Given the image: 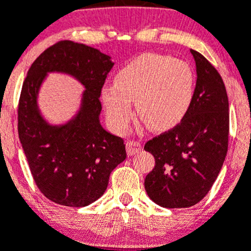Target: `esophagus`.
Segmentation results:
<instances>
[{
  "mask_svg": "<svg viewBox=\"0 0 251 251\" xmlns=\"http://www.w3.org/2000/svg\"><path fill=\"white\" fill-rule=\"evenodd\" d=\"M142 150V143L140 141H135V140H128L126 142V151H127L128 155H132L135 153H137L138 151Z\"/></svg>",
  "mask_w": 251,
  "mask_h": 251,
  "instance_id": "obj_1",
  "label": "esophagus"
}]
</instances>
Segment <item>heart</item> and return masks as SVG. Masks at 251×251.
Segmentation results:
<instances>
[{"mask_svg":"<svg viewBox=\"0 0 251 251\" xmlns=\"http://www.w3.org/2000/svg\"><path fill=\"white\" fill-rule=\"evenodd\" d=\"M196 81L190 65L162 53H143L121 67L115 86L101 89V101L111 126L124 132L140 115L157 131L180 123L195 99Z\"/></svg>","mask_w":251,"mask_h":251,"instance_id":"1","label":"heart"}]
</instances>
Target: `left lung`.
I'll return each instance as SVG.
<instances>
[{"mask_svg": "<svg viewBox=\"0 0 251 251\" xmlns=\"http://www.w3.org/2000/svg\"><path fill=\"white\" fill-rule=\"evenodd\" d=\"M196 62L195 99L177 125L152 140L145 150L155 165L145 179L147 195L167 208H186L211 190L228 151L229 104L225 83L210 61L191 50Z\"/></svg>", "mask_w": 251, "mask_h": 251, "instance_id": "8db88e82", "label": "left lung"}]
</instances>
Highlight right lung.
<instances>
[{
	"instance_id": "obj_1",
	"label": "right lung",
	"mask_w": 251,
	"mask_h": 251,
	"mask_svg": "<svg viewBox=\"0 0 251 251\" xmlns=\"http://www.w3.org/2000/svg\"><path fill=\"white\" fill-rule=\"evenodd\" d=\"M113 62L105 53L83 44L61 40L31 64L18 103V135L33 179L45 198L69 207H84L108 187L110 173L126 158L121 137L99 123V100ZM76 76L86 91L74 121L49 126L36 104L40 84L48 72Z\"/></svg>"
}]
</instances>
